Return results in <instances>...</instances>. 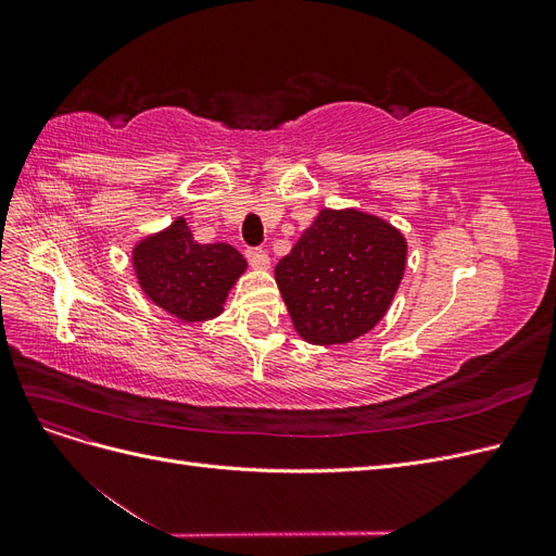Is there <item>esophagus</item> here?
Here are the masks:
<instances>
[{"instance_id":"34e87169","label":"esophagus","mask_w":556,"mask_h":556,"mask_svg":"<svg viewBox=\"0 0 556 556\" xmlns=\"http://www.w3.org/2000/svg\"><path fill=\"white\" fill-rule=\"evenodd\" d=\"M248 262L252 264V268H260V271H266L268 266H271V257H268L266 250H260V248H250L248 252Z\"/></svg>"}]
</instances>
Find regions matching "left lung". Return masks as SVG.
<instances>
[{
  "label": "left lung",
  "mask_w": 556,
  "mask_h": 556,
  "mask_svg": "<svg viewBox=\"0 0 556 556\" xmlns=\"http://www.w3.org/2000/svg\"><path fill=\"white\" fill-rule=\"evenodd\" d=\"M406 260V237L384 217L323 208L278 262L276 282L301 339L348 345L390 311Z\"/></svg>",
  "instance_id": "left-lung-1"
}]
</instances>
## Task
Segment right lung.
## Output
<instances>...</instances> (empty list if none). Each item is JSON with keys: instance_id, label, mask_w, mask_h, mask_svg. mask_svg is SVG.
Instances as JSON below:
<instances>
[{"instance_id": "obj_1", "label": "right lung", "mask_w": 556, "mask_h": 556, "mask_svg": "<svg viewBox=\"0 0 556 556\" xmlns=\"http://www.w3.org/2000/svg\"><path fill=\"white\" fill-rule=\"evenodd\" d=\"M141 292L178 323H208L225 313L248 262L229 243H199L178 215L172 225L141 237L131 248Z\"/></svg>"}]
</instances>
